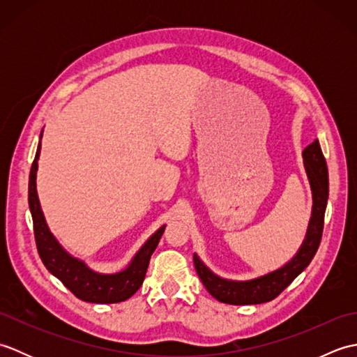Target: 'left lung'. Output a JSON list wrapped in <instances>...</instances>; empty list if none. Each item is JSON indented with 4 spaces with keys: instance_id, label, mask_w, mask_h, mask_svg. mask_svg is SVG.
<instances>
[{
    "instance_id": "1",
    "label": "left lung",
    "mask_w": 357,
    "mask_h": 357,
    "mask_svg": "<svg viewBox=\"0 0 357 357\" xmlns=\"http://www.w3.org/2000/svg\"><path fill=\"white\" fill-rule=\"evenodd\" d=\"M304 167L313 195V208L305 239L290 261L267 275L248 280H233L215 275L198 255H193L196 273L207 291L215 299L230 305H256L270 302L282 293L293 280L312 262L321 244L324 230V216L328 201V169L319 141L314 139L302 151Z\"/></svg>"
}]
</instances>
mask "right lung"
Segmentation results:
<instances>
[{
    "label": "right lung",
    "instance_id": "add662e5",
    "mask_svg": "<svg viewBox=\"0 0 357 357\" xmlns=\"http://www.w3.org/2000/svg\"><path fill=\"white\" fill-rule=\"evenodd\" d=\"M41 138L38 144L36 155L29 176V207L33 219V233L36 248L43 264L53 276L58 278L78 299L92 302V304H116L127 301L139 290L146 278L150 257L153 255L158 242L165 230V225L151 234L144 242V245L136 252L128 262L127 267L116 273H100L89 267V265L72 256L53 236L44 213L41 210L40 199L36 192V172L38 159L41 153Z\"/></svg>",
    "mask_w": 357,
    "mask_h": 357
}]
</instances>
